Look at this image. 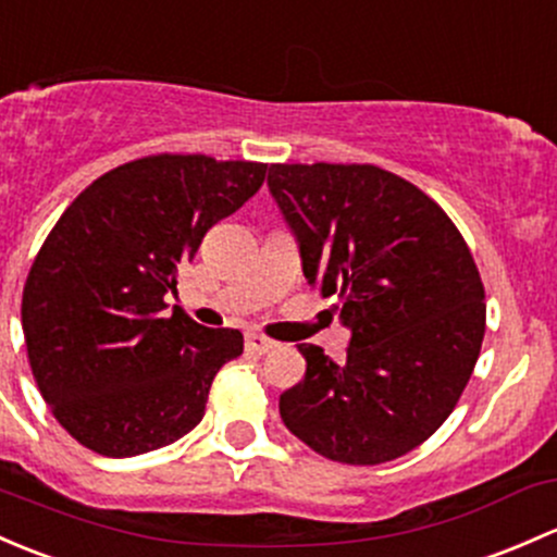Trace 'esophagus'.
I'll list each match as a JSON object with an SVG mask.
<instances>
[{"mask_svg":"<svg viewBox=\"0 0 557 557\" xmlns=\"http://www.w3.org/2000/svg\"><path fill=\"white\" fill-rule=\"evenodd\" d=\"M245 349L256 355H267L269 349H274V342L272 338L261 336V333H248V336H245Z\"/></svg>","mask_w":557,"mask_h":557,"instance_id":"1","label":"esophagus"}]
</instances>
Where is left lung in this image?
I'll return each mask as SVG.
<instances>
[{
    "instance_id": "8db88e82",
    "label": "left lung",
    "mask_w": 557,
    "mask_h": 557,
    "mask_svg": "<svg viewBox=\"0 0 557 557\" xmlns=\"http://www.w3.org/2000/svg\"><path fill=\"white\" fill-rule=\"evenodd\" d=\"M304 277L336 296L347 360L298 344L304 379L280 395L285 426L342 465L400 459L450 417L485 333V290L465 237L419 186L376 165H272Z\"/></svg>"
}]
</instances>
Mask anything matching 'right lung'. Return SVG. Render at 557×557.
I'll return each mask as SVG.
<instances>
[{
	"label": "right lung",
	"mask_w": 557,
	"mask_h": 557,
	"mask_svg": "<svg viewBox=\"0 0 557 557\" xmlns=\"http://www.w3.org/2000/svg\"><path fill=\"white\" fill-rule=\"evenodd\" d=\"M263 178V162L149 154L92 181L55 221L28 269L21 323L34 382L79 446L122 459L200 424L243 333L165 314V294L205 232Z\"/></svg>",
	"instance_id": "right-lung-1"
}]
</instances>
